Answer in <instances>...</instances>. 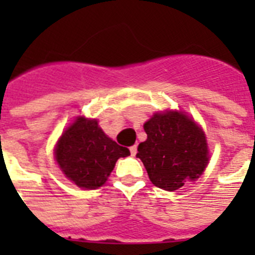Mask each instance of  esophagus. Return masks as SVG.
I'll return each instance as SVG.
<instances>
[{"mask_svg": "<svg viewBox=\"0 0 255 255\" xmlns=\"http://www.w3.org/2000/svg\"><path fill=\"white\" fill-rule=\"evenodd\" d=\"M129 152H131L132 156H135L136 152H137V147H136V145H132V147H129Z\"/></svg>", "mask_w": 255, "mask_h": 255, "instance_id": "esophagus-1", "label": "esophagus"}]
</instances>
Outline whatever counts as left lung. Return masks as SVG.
Here are the masks:
<instances>
[{"label":"left lung","mask_w":255,"mask_h":255,"mask_svg":"<svg viewBox=\"0 0 255 255\" xmlns=\"http://www.w3.org/2000/svg\"><path fill=\"white\" fill-rule=\"evenodd\" d=\"M147 140L137 155L153 185L177 190L196 180L208 164V145L201 128L181 112L155 114L144 124Z\"/></svg>","instance_id":"1"}]
</instances>
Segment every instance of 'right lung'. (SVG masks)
<instances>
[{
	"label": "right lung",
	"instance_id": "1",
	"mask_svg": "<svg viewBox=\"0 0 255 255\" xmlns=\"http://www.w3.org/2000/svg\"><path fill=\"white\" fill-rule=\"evenodd\" d=\"M129 149L111 140L96 120L78 118L62 135L55 159L67 177L81 188L96 189L107 181L119 157Z\"/></svg>",
	"mask_w": 255,
	"mask_h": 255
}]
</instances>
